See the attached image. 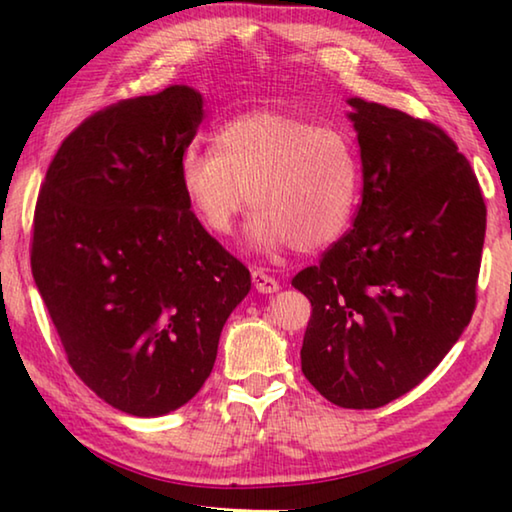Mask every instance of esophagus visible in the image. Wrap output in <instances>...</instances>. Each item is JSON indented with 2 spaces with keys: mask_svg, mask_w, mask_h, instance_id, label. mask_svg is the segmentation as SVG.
<instances>
[{
  "mask_svg": "<svg viewBox=\"0 0 512 512\" xmlns=\"http://www.w3.org/2000/svg\"><path fill=\"white\" fill-rule=\"evenodd\" d=\"M253 284L259 293H275L280 289V282L273 275H268L264 268H255L253 271Z\"/></svg>",
  "mask_w": 512,
  "mask_h": 512,
  "instance_id": "1",
  "label": "esophagus"
}]
</instances>
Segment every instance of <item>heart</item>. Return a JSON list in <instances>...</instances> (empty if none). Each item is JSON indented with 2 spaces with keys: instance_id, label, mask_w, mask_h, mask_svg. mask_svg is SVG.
<instances>
[{
  "instance_id": "heart-1",
  "label": "heart",
  "mask_w": 512,
  "mask_h": 512,
  "mask_svg": "<svg viewBox=\"0 0 512 512\" xmlns=\"http://www.w3.org/2000/svg\"><path fill=\"white\" fill-rule=\"evenodd\" d=\"M178 180L194 219L210 235H230L253 196L259 212L248 225L250 244L314 253L348 228L359 158L341 128L257 110L223 124L212 151L189 144L180 153Z\"/></svg>"
}]
</instances>
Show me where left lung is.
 Instances as JSON below:
<instances>
[{"instance_id": "obj_1", "label": "left lung", "mask_w": 512, "mask_h": 512, "mask_svg": "<svg viewBox=\"0 0 512 512\" xmlns=\"http://www.w3.org/2000/svg\"><path fill=\"white\" fill-rule=\"evenodd\" d=\"M363 164L354 228L291 284L311 302L302 372L343 409L409 393L470 325L485 237L476 173L443 128L350 99Z\"/></svg>"}]
</instances>
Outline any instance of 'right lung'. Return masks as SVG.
Returning <instances> with one entry per match:
<instances>
[{
	"instance_id": "1",
	"label": "right lung",
	"mask_w": 512,
	"mask_h": 512,
	"mask_svg": "<svg viewBox=\"0 0 512 512\" xmlns=\"http://www.w3.org/2000/svg\"><path fill=\"white\" fill-rule=\"evenodd\" d=\"M203 119L187 85L94 112L51 160L33 214L31 271L92 393L155 418L210 377L250 271L194 219L178 160Z\"/></svg>"
}]
</instances>
